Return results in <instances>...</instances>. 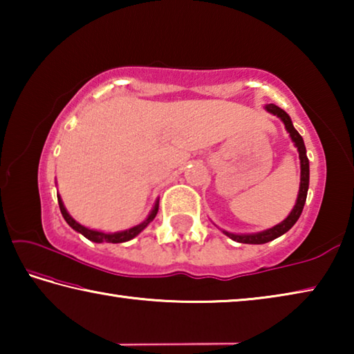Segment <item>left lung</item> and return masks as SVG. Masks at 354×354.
Instances as JSON below:
<instances>
[{
	"mask_svg": "<svg viewBox=\"0 0 354 354\" xmlns=\"http://www.w3.org/2000/svg\"><path fill=\"white\" fill-rule=\"evenodd\" d=\"M266 109L268 112H272L273 115L279 117L283 120L284 124H286V129L287 133L290 134L293 143H295V147L298 148V153H299V162H301V181H299V192H298V198L295 206H293L292 212L289 214V217H287L284 221H281L279 225L270 227V230L267 231H262V232H257V234H231V232H226L223 231L225 234L232 239V241H236L239 243H253V245H261V243H267L270 241H274V239L283 236L284 232H287L290 230V227L297 223V220L299 218V215L303 212V207H304V203H306V196H308V189H309V159L306 156V147H304V142H303V137L298 134V131L293 128L292 124V120L290 117L287 115V112L281 109L277 104H267Z\"/></svg>",
	"mask_w": 354,
	"mask_h": 354,
	"instance_id": "obj_1",
	"label": "left lung"
}]
</instances>
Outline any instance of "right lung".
<instances>
[{"label":"right lung","instance_id":"obj_1","mask_svg":"<svg viewBox=\"0 0 354 354\" xmlns=\"http://www.w3.org/2000/svg\"><path fill=\"white\" fill-rule=\"evenodd\" d=\"M57 201H59V207H61L62 217L65 218V221H67V223H68L71 227H73L75 231L81 232V234H82L84 237H87L88 241L97 242V243H103V242H107V243H122V242L131 241V239H134L137 234H139V232H142L143 230H145L149 221L154 220L156 214H158V209H159V201H158V203H156V205H154L151 214L148 215V218H147L145 221H142L140 225H137V226H134V227H131V230L122 231V232H113V234H106V232H100V231L88 230V227H86V226H82V225L77 223L76 220H73V218L70 217V214L67 212V209H65L64 203H62V200H61V196H57Z\"/></svg>","mask_w":354,"mask_h":354}]
</instances>
